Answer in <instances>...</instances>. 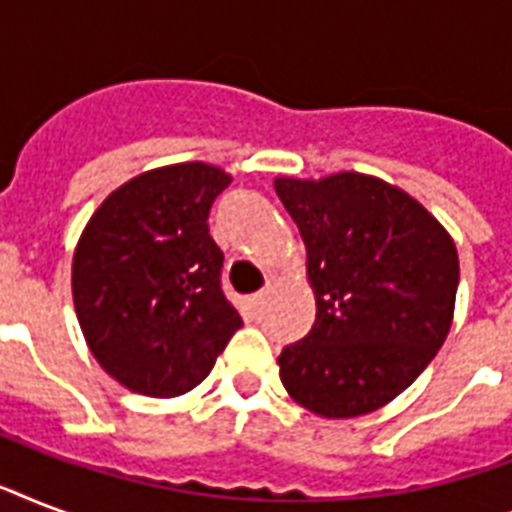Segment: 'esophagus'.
I'll return each mask as SVG.
<instances>
[{"mask_svg":"<svg viewBox=\"0 0 512 512\" xmlns=\"http://www.w3.org/2000/svg\"><path fill=\"white\" fill-rule=\"evenodd\" d=\"M244 300H247V305H249V308H252V311H257V308L263 305L265 292H255V295H247V297H244Z\"/></svg>","mask_w":512,"mask_h":512,"instance_id":"esophagus-1","label":"esophagus"}]
</instances>
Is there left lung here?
I'll return each instance as SVG.
<instances>
[{
    "instance_id": "obj_1",
    "label": "left lung",
    "mask_w": 512,
    "mask_h": 512,
    "mask_svg": "<svg viewBox=\"0 0 512 512\" xmlns=\"http://www.w3.org/2000/svg\"><path fill=\"white\" fill-rule=\"evenodd\" d=\"M276 193L308 249L316 321L281 350V382L313 414L345 420L412 385L452 327L460 260L409 193L377 177H279Z\"/></svg>"
}]
</instances>
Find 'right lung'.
Instances as JSON below:
<instances>
[{"label":"right lung","mask_w":512,"mask_h":512,"mask_svg":"<svg viewBox=\"0 0 512 512\" xmlns=\"http://www.w3.org/2000/svg\"><path fill=\"white\" fill-rule=\"evenodd\" d=\"M228 183L201 162L151 170L116 188L84 228L71 273L76 319L124 388L151 398L196 388L241 327L207 223Z\"/></svg>","instance_id":"1"}]
</instances>
